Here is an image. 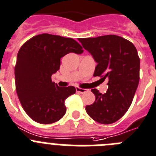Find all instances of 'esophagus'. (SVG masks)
<instances>
[{
    "label": "esophagus",
    "instance_id": "esophagus-1",
    "mask_svg": "<svg viewBox=\"0 0 156 156\" xmlns=\"http://www.w3.org/2000/svg\"><path fill=\"white\" fill-rule=\"evenodd\" d=\"M75 89H76V92H77V93H81V94H82V93H86V92L88 91V89H82V88H79V87H76V88H75Z\"/></svg>",
    "mask_w": 156,
    "mask_h": 156
}]
</instances>
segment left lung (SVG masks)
Segmentation results:
<instances>
[{
  "mask_svg": "<svg viewBox=\"0 0 156 156\" xmlns=\"http://www.w3.org/2000/svg\"><path fill=\"white\" fill-rule=\"evenodd\" d=\"M85 49L97 63L93 76L108 78L102 94L91 89L96 100L86 110L93 120L112 124L121 119L132 104L140 79V58L132 42L117 35L79 38Z\"/></svg>",
  "mask_w": 156,
  "mask_h": 156,
  "instance_id": "left-lung-1",
  "label": "left lung"
}]
</instances>
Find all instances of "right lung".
<instances>
[{
    "mask_svg": "<svg viewBox=\"0 0 156 156\" xmlns=\"http://www.w3.org/2000/svg\"><path fill=\"white\" fill-rule=\"evenodd\" d=\"M82 48L73 38L42 34L31 37L19 50L15 67L16 93L34 121L51 124L65 115V100L76 89L71 86L59 87L51 77L59 69L63 56L82 53Z\"/></svg>",
    "mask_w": 156,
    "mask_h": 156,
    "instance_id": "add662e5",
    "label": "right lung"
}]
</instances>
